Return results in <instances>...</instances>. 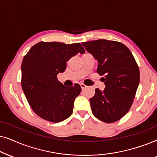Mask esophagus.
<instances>
[{"label": "esophagus", "instance_id": "esophagus-1", "mask_svg": "<svg viewBox=\"0 0 157 157\" xmlns=\"http://www.w3.org/2000/svg\"><path fill=\"white\" fill-rule=\"evenodd\" d=\"M80 86H81V88H82V90H84L85 88H86V85H85V84H83V83H81L80 84Z\"/></svg>", "mask_w": 157, "mask_h": 157}]
</instances>
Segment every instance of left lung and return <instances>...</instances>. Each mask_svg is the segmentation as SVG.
Segmentation results:
<instances>
[{
    "label": "left lung",
    "instance_id": "left-lung-1",
    "mask_svg": "<svg viewBox=\"0 0 157 157\" xmlns=\"http://www.w3.org/2000/svg\"><path fill=\"white\" fill-rule=\"evenodd\" d=\"M82 44L98 60L97 72L106 80L104 90L95 89L90 99L93 114L103 122H116L132 105L140 80L138 64L128 47L118 41L98 39Z\"/></svg>",
    "mask_w": 157,
    "mask_h": 157
}]
</instances>
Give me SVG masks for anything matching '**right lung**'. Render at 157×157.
I'll list each match as a JSON object with an SVG mask.
<instances>
[{"mask_svg":"<svg viewBox=\"0 0 157 157\" xmlns=\"http://www.w3.org/2000/svg\"><path fill=\"white\" fill-rule=\"evenodd\" d=\"M80 43L66 44L41 41L33 45L23 59L21 86L31 109L40 118L59 123L71 116L81 87H67L57 80L71 57L84 54Z\"/></svg>","mask_w":157,"mask_h":157,"instance_id":"obj_1","label":"right lung"}]
</instances>
